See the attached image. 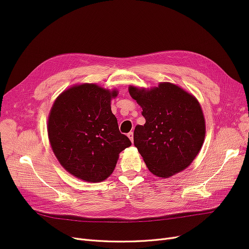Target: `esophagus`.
<instances>
[{
	"label": "esophagus",
	"instance_id": "esophagus-1",
	"mask_svg": "<svg viewBox=\"0 0 249 249\" xmlns=\"http://www.w3.org/2000/svg\"><path fill=\"white\" fill-rule=\"evenodd\" d=\"M127 137H129L130 140L133 142L134 141V134H133V132H130L129 134H127Z\"/></svg>",
	"mask_w": 249,
	"mask_h": 249
}]
</instances>
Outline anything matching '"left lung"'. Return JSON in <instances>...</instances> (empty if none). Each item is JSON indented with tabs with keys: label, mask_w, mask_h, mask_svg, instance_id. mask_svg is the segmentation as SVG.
<instances>
[{
	"label": "left lung",
	"mask_w": 249,
	"mask_h": 249,
	"mask_svg": "<svg viewBox=\"0 0 249 249\" xmlns=\"http://www.w3.org/2000/svg\"><path fill=\"white\" fill-rule=\"evenodd\" d=\"M142 108L144 125H136L134 144L155 176L169 178L189 166L205 140L206 124L198 101L171 83L146 90L129 87Z\"/></svg>",
	"instance_id": "8db88e82"
}]
</instances>
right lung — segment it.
<instances>
[{
	"label": "right lung",
	"instance_id": "add662e5",
	"mask_svg": "<svg viewBox=\"0 0 249 249\" xmlns=\"http://www.w3.org/2000/svg\"><path fill=\"white\" fill-rule=\"evenodd\" d=\"M116 90L82 84L60 94L51 109L48 134L53 152L71 175L90 183L106 179L119 153L132 142L119 132L111 100Z\"/></svg>",
	"mask_w": 249,
	"mask_h": 249
}]
</instances>
